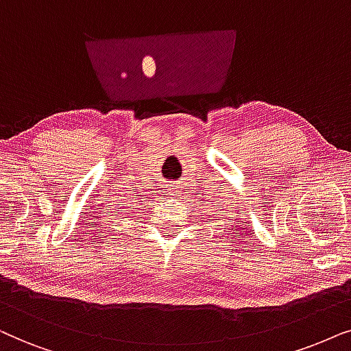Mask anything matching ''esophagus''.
Here are the masks:
<instances>
[{"instance_id": "obj_1", "label": "esophagus", "mask_w": 351, "mask_h": 351, "mask_svg": "<svg viewBox=\"0 0 351 351\" xmlns=\"http://www.w3.org/2000/svg\"><path fill=\"white\" fill-rule=\"evenodd\" d=\"M167 186V188L168 189H170V191H176V189H178V183H176V181H168V184H165Z\"/></svg>"}]
</instances>
